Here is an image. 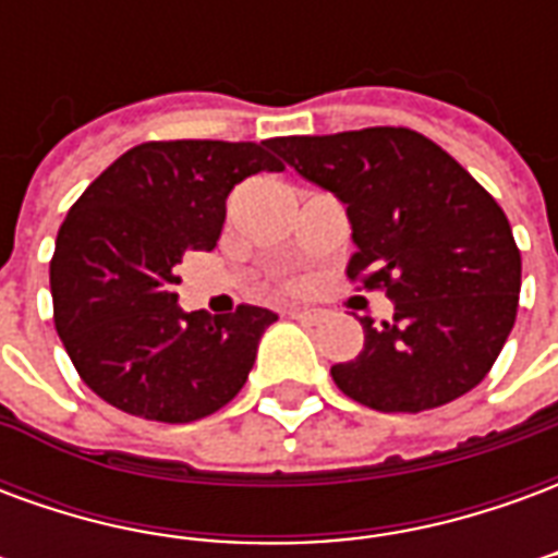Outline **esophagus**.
Masks as SVG:
<instances>
[{
	"mask_svg": "<svg viewBox=\"0 0 558 558\" xmlns=\"http://www.w3.org/2000/svg\"><path fill=\"white\" fill-rule=\"evenodd\" d=\"M287 314H290L292 319H302V323H316V319H319V311H307V307H290Z\"/></svg>",
	"mask_w": 558,
	"mask_h": 558,
	"instance_id": "1",
	"label": "esophagus"
}]
</instances>
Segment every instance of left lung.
<instances>
[{"instance_id":"1","label":"left lung","mask_w":558,"mask_h":558,"mask_svg":"<svg viewBox=\"0 0 558 558\" xmlns=\"http://www.w3.org/2000/svg\"><path fill=\"white\" fill-rule=\"evenodd\" d=\"M268 148L347 206V278L386 290L395 319L362 316L364 350L331 379L376 412H424L490 374L514 328L520 251L499 203L410 128L275 137Z\"/></svg>"}]
</instances>
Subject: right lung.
I'll return each instance as SVG.
<instances>
[{
	"label": "right lung",
	"mask_w": 558,
	"mask_h": 558,
	"mask_svg": "<svg viewBox=\"0 0 558 558\" xmlns=\"http://www.w3.org/2000/svg\"><path fill=\"white\" fill-rule=\"evenodd\" d=\"M266 143L151 140L128 148L68 211L50 259L53 323L80 379L116 410L187 424L227 407L278 314H184L175 266L211 251L227 196L280 172Z\"/></svg>",
	"instance_id": "add662e5"
}]
</instances>
